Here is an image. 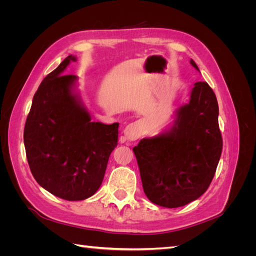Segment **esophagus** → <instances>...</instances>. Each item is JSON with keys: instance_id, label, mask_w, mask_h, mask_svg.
<instances>
[{"instance_id": "esophagus-1", "label": "esophagus", "mask_w": 256, "mask_h": 256, "mask_svg": "<svg viewBox=\"0 0 256 256\" xmlns=\"http://www.w3.org/2000/svg\"><path fill=\"white\" fill-rule=\"evenodd\" d=\"M143 132V126L141 122H136L132 124H129V125L124 130V136L129 141H136V138L141 136Z\"/></svg>"}]
</instances>
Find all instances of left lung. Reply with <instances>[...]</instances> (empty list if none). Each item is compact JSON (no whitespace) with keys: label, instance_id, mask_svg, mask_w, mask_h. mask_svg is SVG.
<instances>
[{"label":"left lung","instance_id":"obj_1","mask_svg":"<svg viewBox=\"0 0 256 256\" xmlns=\"http://www.w3.org/2000/svg\"><path fill=\"white\" fill-rule=\"evenodd\" d=\"M190 64L200 72L194 60ZM218 116L214 90L206 82H196L188 104L174 112L166 129L134 147L143 190L150 202L176 208L204 194L222 152Z\"/></svg>","mask_w":256,"mask_h":256}]
</instances>
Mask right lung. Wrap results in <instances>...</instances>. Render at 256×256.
Wrapping results in <instances>:
<instances>
[{
  "instance_id": "obj_1",
  "label": "right lung",
  "mask_w": 256,
  "mask_h": 256,
  "mask_svg": "<svg viewBox=\"0 0 256 256\" xmlns=\"http://www.w3.org/2000/svg\"><path fill=\"white\" fill-rule=\"evenodd\" d=\"M76 60L74 56H68L42 80L23 134L35 180L66 200H82L95 194L118 138V122H92L76 90L78 76L65 74Z\"/></svg>"
}]
</instances>
